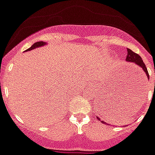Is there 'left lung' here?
Returning <instances> with one entry per match:
<instances>
[{
    "instance_id": "left-lung-1",
    "label": "left lung",
    "mask_w": 155,
    "mask_h": 155,
    "mask_svg": "<svg viewBox=\"0 0 155 155\" xmlns=\"http://www.w3.org/2000/svg\"><path fill=\"white\" fill-rule=\"evenodd\" d=\"M127 58H126L127 61L137 64L138 65H139V66L141 67L142 69L143 70V71L145 72V74H147L148 78H149V72H148L147 68H146L145 64H144V63H143V59H142L141 57H140L138 54H136V53H134V52L132 51V50L129 49V48H127ZM97 118H98V117H97ZM99 120H100V119H99ZM101 122L102 123H106L104 121H101Z\"/></svg>"
}]
</instances>
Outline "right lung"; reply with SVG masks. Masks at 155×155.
<instances>
[{
	"instance_id": "obj_1",
	"label": "right lung",
	"mask_w": 155,
	"mask_h": 155,
	"mask_svg": "<svg viewBox=\"0 0 155 155\" xmlns=\"http://www.w3.org/2000/svg\"><path fill=\"white\" fill-rule=\"evenodd\" d=\"M44 44H45V43H44V42H43V41H40V42H37V43H35V44H32V46L29 48L28 50H26V51H29V50H32V49L35 48L41 47V46H43V45H44Z\"/></svg>"
}]
</instances>
